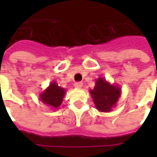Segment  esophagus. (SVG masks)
I'll use <instances>...</instances> for the list:
<instances>
[{
  "label": "esophagus",
  "instance_id": "esophagus-1",
  "mask_svg": "<svg viewBox=\"0 0 157 157\" xmlns=\"http://www.w3.org/2000/svg\"><path fill=\"white\" fill-rule=\"evenodd\" d=\"M82 86H83V84H82V82H75V84H74V86H75V88H82Z\"/></svg>",
  "mask_w": 157,
  "mask_h": 157
}]
</instances>
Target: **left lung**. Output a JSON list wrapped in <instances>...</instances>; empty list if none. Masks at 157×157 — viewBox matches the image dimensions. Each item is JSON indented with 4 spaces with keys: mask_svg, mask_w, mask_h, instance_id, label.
I'll return each instance as SVG.
<instances>
[{
    "mask_svg": "<svg viewBox=\"0 0 157 157\" xmlns=\"http://www.w3.org/2000/svg\"><path fill=\"white\" fill-rule=\"evenodd\" d=\"M121 92L119 86L111 84L102 77L97 79L94 88L90 90L96 109L103 113L112 111L121 96Z\"/></svg>",
    "mask_w": 157,
    "mask_h": 157,
    "instance_id": "8db88e82",
    "label": "left lung"
}]
</instances>
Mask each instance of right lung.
Here are the masks:
<instances>
[{
  "label": "right lung",
  "instance_id": "add662e5",
  "mask_svg": "<svg viewBox=\"0 0 157 157\" xmlns=\"http://www.w3.org/2000/svg\"><path fill=\"white\" fill-rule=\"evenodd\" d=\"M66 90L55 82H52L44 91L39 94V100L52 109H58L62 103Z\"/></svg>",
  "mask_w": 157,
  "mask_h": 157
}]
</instances>
